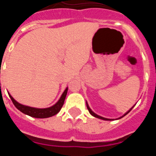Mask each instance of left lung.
Segmentation results:
<instances>
[{"instance_id": "left-lung-1", "label": "left lung", "mask_w": 156, "mask_h": 156, "mask_svg": "<svg viewBox=\"0 0 156 156\" xmlns=\"http://www.w3.org/2000/svg\"><path fill=\"white\" fill-rule=\"evenodd\" d=\"M86 104H87V109H88V111H89V112H90V114H91L92 115H93V116H94V117H96V118H98V119H103V120H113V119H107V118H104V117H102V116H100V115H97V114L96 113H94V112L93 111H92L91 109H90V107H89V105H88V104H87V102L86 101ZM133 107H132L131 108H130V109L129 110V111L128 112H126V113L124 114V115H122V116H121V117H119V119H120V118H122V117H123V116H125V115H126V114H128L129 112L131 111V109L132 108H133Z\"/></svg>"}]
</instances>
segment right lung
<instances>
[{"label": "right lung", "mask_w": 156, "mask_h": 156, "mask_svg": "<svg viewBox=\"0 0 156 156\" xmlns=\"http://www.w3.org/2000/svg\"><path fill=\"white\" fill-rule=\"evenodd\" d=\"M67 91H68V87H66L65 91L62 94L61 98L58 101V102L52 105L51 107L46 108H33V107H30V106L24 105L20 103L17 102L12 97V95L10 94L9 97H10L11 100L12 101L14 105L16 106V108L22 112L23 113L28 115L30 116L34 117V118H40V119H44V118H48V117L53 116V115H56L60 110H61L63 104H64L65 99H66V94H67Z\"/></svg>", "instance_id": "add662e5"}]
</instances>
